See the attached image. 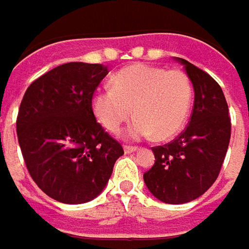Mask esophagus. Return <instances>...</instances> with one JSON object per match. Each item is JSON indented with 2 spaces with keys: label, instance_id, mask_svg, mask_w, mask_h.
Instances as JSON below:
<instances>
[{
  "label": "esophagus",
  "instance_id": "1",
  "mask_svg": "<svg viewBox=\"0 0 249 249\" xmlns=\"http://www.w3.org/2000/svg\"><path fill=\"white\" fill-rule=\"evenodd\" d=\"M138 150V147H133V146H124V151L126 154H129V153H135V151Z\"/></svg>",
  "mask_w": 249,
  "mask_h": 249
}]
</instances>
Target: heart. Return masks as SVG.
<instances>
[{
	"mask_svg": "<svg viewBox=\"0 0 249 249\" xmlns=\"http://www.w3.org/2000/svg\"><path fill=\"white\" fill-rule=\"evenodd\" d=\"M192 105L193 85L187 74L143 63L120 70L111 78V88L92 98L93 114L110 132H117L133 113L136 120L125 132L129 139L174 138L187 121Z\"/></svg>",
	"mask_w": 249,
	"mask_h": 249,
	"instance_id": "obj_1",
	"label": "heart"
}]
</instances>
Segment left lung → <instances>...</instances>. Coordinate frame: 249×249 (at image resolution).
Returning a JSON list of instances; mask_svg holds the SVG:
<instances>
[{"label":"left lung","mask_w":249,"mask_h":249,"mask_svg":"<svg viewBox=\"0 0 249 249\" xmlns=\"http://www.w3.org/2000/svg\"><path fill=\"white\" fill-rule=\"evenodd\" d=\"M174 59L183 66L193 84V113L187 128L175 141L151 149L156 161L143 179L157 200L184 204L198 198L216 180L229 147L231 124L218 82L190 62Z\"/></svg>","instance_id":"8db88e82"}]
</instances>
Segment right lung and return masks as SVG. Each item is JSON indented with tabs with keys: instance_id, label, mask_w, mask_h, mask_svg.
<instances>
[{
	"instance_id": "1",
	"label": "right lung",
	"mask_w": 249,
	"mask_h": 249,
	"mask_svg": "<svg viewBox=\"0 0 249 249\" xmlns=\"http://www.w3.org/2000/svg\"><path fill=\"white\" fill-rule=\"evenodd\" d=\"M107 66L65 63L41 75L23 96L16 132L33 180L65 204H84L106 187L124 150L92 111Z\"/></svg>"
}]
</instances>
